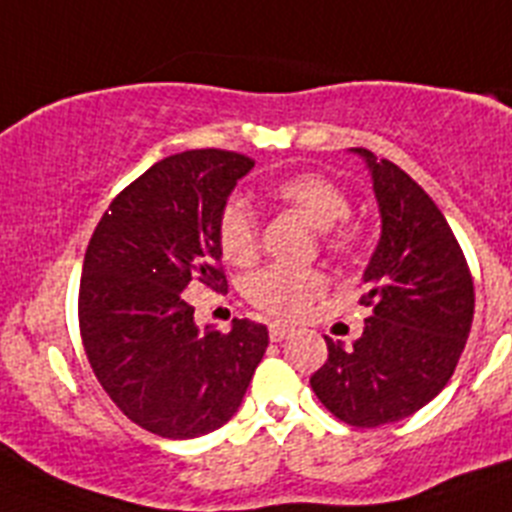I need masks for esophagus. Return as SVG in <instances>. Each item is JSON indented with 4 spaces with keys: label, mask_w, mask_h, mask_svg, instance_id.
Masks as SVG:
<instances>
[{
    "label": "esophagus",
    "mask_w": 512,
    "mask_h": 512,
    "mask_svg": "<svg viewBox=\"0 0 512 512\" xmlns=\"http://www.w3.org/2000/svg\"><path fill=\"white\" fill-rule=\"evenodd\" d=\"M295 333V328H289V325H282V323H274L269 325V338L271 341H284V338H289Z\"/></svg>",
    "instance_id": "obj_1"
}]
</instances>
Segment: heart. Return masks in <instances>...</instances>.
I'll list each match as a JSON object with an SVG mask.
<instances>
[{
  "instance_id": "1",
  "label": "heart",
  "mask_w": 512,
  "mask_h": 512,
  "mask_svg": "<svg viewBox=\"0 0 512 512\" xmlns=\"http://www.w3.org/2000/svg\"><path fill=\"white\" fill-rule=\"evenodd\" d=\"M271 194L282 205L300 212L318 230H325V246L338 256H348L359 246V233L348 223L351 200L348 194L330 182L328 176L302 171L279 179ZM217 241L225 259L235 266H246L259 256V217L246 202H228L220 212ZM328 287L323 271L289 269V266H269L253 274L246 282V297L253 305L274 318H297L312 300H318Z\"/></svg>"
}]
</instances>
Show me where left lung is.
I'll return each instance as SVG.
<instances>
[{
    "instance_id": "1",
    "label": "left lung",
    "mask_w": 512,
    "mask_h": 512,
    "mask_svg": "<svg viewBox=\"0 0 512 512\" xmlns=\"http://www.w3.org/2000/svg\"><path fill=\"white\" fill-rule=\"evenodd\" d=\"M351 153L369 166L382 217L361 297L372 318L354 346L325 338L328 359L310 384L338 420L377 428L418 413L446 387L472 328L474 284L436 202L387 158Z\"/></svg>"
}]
</instances>
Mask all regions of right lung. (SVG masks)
I'll return each instance as SVG.
<instances>
[{
    "label": "right lung",
    "mask_w": 512,
    "mask_h": 512,
    "mask_svg": "<svg viewBox=\"0 0 512 512\" xmlns=\"http://www.w3.org/2000/svg\"><path fill=\"white\" fill-rule=\"evenodd\" d=\"M253 169L243 153L202 148L153 164L94 228L79 287V328L99 384L122 413L161 438L228 423L269 346L266 325L228 333L194 323L192 284L225 289L220 212Z\"/></svg>",
    "instance_id": "add662e5"
}]
</instances>
